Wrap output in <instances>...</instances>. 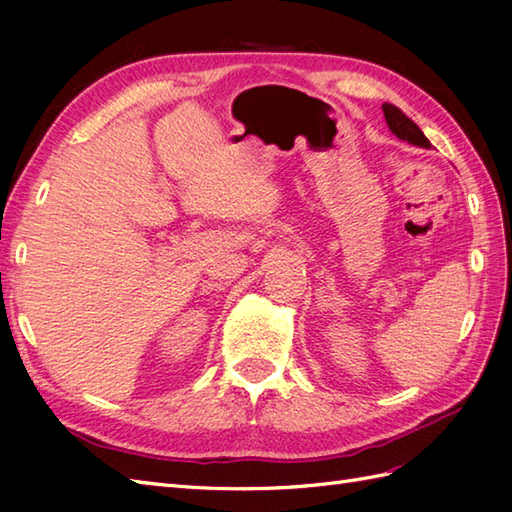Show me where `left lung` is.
Segmentation results:
<instances>
[{"label":"left lung","mask_w":512,"mask_h":512,"mask_svg":"<svg viewBox=\"0 0 512 512\" xmlns=\"http://www.w3.org/2000/svg\"><path fill=\"white\" fill-rule=\"evenodd\" d=\"M383 114H385V121L391 129V134H396L400 140H407V143L416 145V147H424V149L431 147L429 138L422 134V129L413 123L409 116L402 114L396 105L383 103Z\"/></svg>","instance_id":"8db88e82"}]
</instances>
